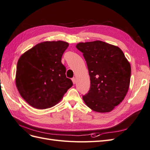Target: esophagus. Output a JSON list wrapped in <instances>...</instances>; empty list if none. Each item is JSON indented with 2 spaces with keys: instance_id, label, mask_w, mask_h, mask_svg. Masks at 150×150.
Segmentation results:
<instances>
[{
  "instance_id": "34e87169",
  "label": "esophagus",
  "mask_w": 150,
  "mask_h": 150,
  "mask_svg": "<svg viewBox=\"0 0 150 150\" xmlns=\"http://www.w3.org/2000/svg\"><path fill=\"white\" fill-rule=\"evenodd\" d=\"M71 80H72V82H73V83H74V84H75V83H76V79H75V77L73 78V79H71Z\"/></svg>"
}]
</instances>
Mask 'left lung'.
I'll list each match as a JSON object with an SVG mask.
<instances>
[{"label": "left lung", "mask_w": 150, "mask_h": 150, "mask_svg": "<svg viewBox=\"0 0 150 150\" xmlns=\"http://www.w3.org/2000/svg\"><path fill=\"white\" fill-rule=\"evenodd\" d=\"M91 78V88L83 100L95 112L112 111L125 99L129 90L131 65L118 46L102 41L79 42Z\"/></svg>", "instance_id": "8db88e82"}]
</instances>
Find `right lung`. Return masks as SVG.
I'll return each mask as SVG.
<instances>
[{"mask_svg": "<svg viewBox=\"0 0 150 150\" xmlns=\"http://www.w3.org/2000/svg\"><path fill=\"white\" fill-rule=\"evenodd\" d=\"M69 46L63 41H44L25 51L18 59L16 85L23 99L38 109L57 104L72 85L62 63Z\"/></svg>", "mask_w": 150, "mask_h": 150, "instance_id": "right-lung-1", "label": "right lung"}]
</instances>
